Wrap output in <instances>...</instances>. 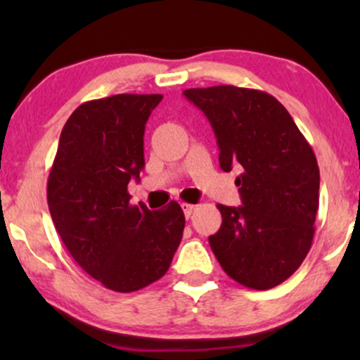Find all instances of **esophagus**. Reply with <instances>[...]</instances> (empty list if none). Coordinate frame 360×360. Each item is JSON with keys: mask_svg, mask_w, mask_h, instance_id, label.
<instances>
[{"mask_svg": "<svg viewBox=\"0 0 360 360\" xmlns=\"http://www.w3.org/2000/svg\"><path fill=\"white\" fill-rule=\"evenodd\" d=\"M181 208H183L184 217H186V218H189V217H191V214H193L194 210H196V205H191V203H183V205H181Z\"/></svg>", "mask_w": 360, "mask_h": 360, "instance_id": "obj_1", "label": "esophagus"}]
</instances>
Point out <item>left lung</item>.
<instances>
[{
	"label": "left lung",
	"mask_w": 360,
	"mask_h": 360,
	"mask_svg": "<svg viewBox=\"0 0 360 360\" xmlns=\"http://www.w3.org/2000/svg\"><path fill=\"white\" fill-rule=\"evenodd\" d=\"M208 118L225 172L242 206L218 205L221 226L208 238L223 271L242 286L271 289L301 266L315 235L320 171L295 120L271 94L237 86L186 89Z\"/></svg>",
	"instance_id": "1"
}]
</instances>
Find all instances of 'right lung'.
Returning <instances> with one entry per match:
<instances>
[{"label": "right lung", "mask_w": 360, "mask_h": 360, "mask_svg": "<svg viewBox=\"0 0 360 360\" xmlns=\"http://www.w3.org/2000/svg\"><path fill=\"white\" fill-rule=\"evenodd\" d=\"M162 94H115L82 103L62 128L47 181L57 233L91 278L118 292L166 274L184 230L176 201L150 212L127 188L146 166L143 131Z\"/></svg>", "instance_id": "obj_1"}]
</instances>
